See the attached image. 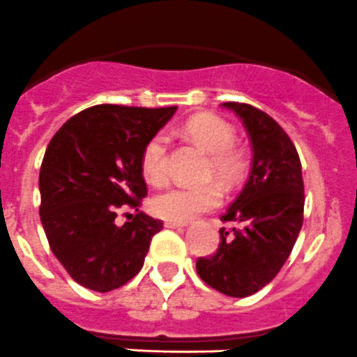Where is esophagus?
Segmentation results:
<instances>
[{"instance_id": "obj_1", "label": "esophagus", "mask_w": 357, "mask_h": 357, "mask_svg": "<svg viewBox=\"0 0 357 357\" xmlns=\"http://www.w3.org/2000/svg\"><path fill=\"white\" fill-rule=\"evenodd\" d=\"M188 222H175V220H166L165 227H184Z\"/></svg>"}]
</instances>
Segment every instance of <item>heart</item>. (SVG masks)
<instances>
[{"instance_id": "obj_1", "label": "heart", "mask_w": 357, "mask_h": 357, "mask_svg": "<svg viewBox=\"0 0 357 357\" xmlns=\"http://www.w3.org/2000/svg\"><path fill=\"white\" fill-rule=\"evenodd\" d=\"M184 135L189 140L208 152L206 176L215 178L222 188L231 189L240 184L245 175L247 158L242 147L235 144L236 131L233 124L215 114H196L184 124ZM166 147L168 142L162 133L154 135L145 142L140 152V172L152 185H161L166 181ZM222 198L217 184L198 188H169L151 199V212L154 215L175 222H185L191 217L215 208Z\"/></svg>"}]
</instances>
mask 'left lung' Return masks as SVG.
I'll return each instance as SVG.
<instances>
[{
    "label": "left lung",
    "instance_id": "obj_1",
    "mask_svg": "<svg viewBox=\"0 0 357 357\" xmlns=\"http://www.w3.org/2000/svg\"><path fill=\"white\" fill-rule=\"evenodd\" d=\"M222 107L235 112L249 131L252 168L238 198L220 215L242 227H222L217 250L198 257L196 271L219 293L245 298L273 280L296 243L303 224V175L293 140L275 119L247 103Z\"/></svg>",
    "mask_w": 357,
    "mask_h": 357
}]
</instances>
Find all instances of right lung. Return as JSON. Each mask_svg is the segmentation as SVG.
<instances>
[{
  "mask_svg": "<svg viewBox=\"0 0 357 357\" xmlns=\"http://www.w3.org/2000/svg\"><path fill=\"white\" fill-rule=\"evenodd\" d=\"M175 110L96 105L50 140L40 168V219L50 250L80 286L108 293L144 266L162 220L138 212L147 196L140 152ZM122 208L137 210L130 223L114 220Z\"/></svg>",
  "mask_w": 357,
  "mask_h": 357,
  "instance_id": "1",
  "label": "right lung"
}]
</instances>
